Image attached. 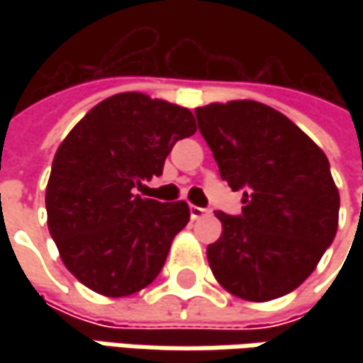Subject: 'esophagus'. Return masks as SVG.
I'll return each instance as SVG.
<instances>
[{
  "label": "esophagus",
  "instance_id": "obj_1",
  "mask_svg": "<svg viewBox=\"0 0 363 363\" xmlns=\"http://www.w3.org/2000/svg\"><path fill=\"white\" fill-rule=\"evenodd\" d=\"M189 216H191V220H200V218L208 216V210H203L200 206H191L189 208Z\"/></svg>",
  "mask_w": 363,
  "mask_h": 363
}]
</instances>
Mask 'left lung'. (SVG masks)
I'll return each instance as SVG.
<instances>
[{
    "mask_svg": "<svg viewBox=\"0 0 363 363\" xmlns=\"http://www.w3.org/2000/svg\"><path fill=\"white\" fill-rule=\"evenodd\" d=\"M198 127L242 214L216 212L222 234L208 246L216 281L230 295L264 303L283 297L317 269L333 242L340 191L329 161L283 113L257 101L196 108Z\"/></svg>",
    "mask_w": 363,
    "mask_h": 363,
    "instance_id": "left-lung-1",
    "label": "left lung"
}]
</instances>
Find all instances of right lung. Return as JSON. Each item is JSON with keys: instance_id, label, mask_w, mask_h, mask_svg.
<instances>
[{"instance_id": "add662e5", "label": "right lung", "mask_w": 363, "mask_h": 363, "mask_svg": "<svg viewBox=\"0 0 363 363\" xmlns=\"http://www.w3.org/2000/svg\"><path fill=\"white\" fill-rule=\"evenodd\" d=\"M196 129L186 106L119 92L64 137L46 186L48 230L82 285L129 297L155 281L175 234L189 222V206L133 191L161 175L175 141Z\"/></svg>"}]
</instances>
